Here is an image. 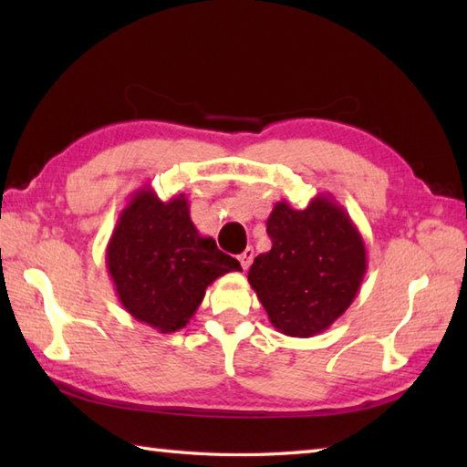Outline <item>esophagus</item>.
<instances>
[{"label": "esophagus", "mask_w": 467, "mask_h": 467, "mask_svg": "<svg viewBox=\"0 0 467 467\" xmlns=\"http://www.w3.org/2000/svg\"><path fill=\"white\" fill-rule=\"evenodd\" d=\"M253 259H254V251L251 249V246H246V249L239 254V261H241V265H243V269L246 271L251 266V263H253Z\"/></svg>", "instance_id": "esophagus-1"}]
</instances>
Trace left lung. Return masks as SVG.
<instances>
[{
	"mask_svg": "<svg viewBox=\"0 0 467 467\" xmlns=\"http://www.w3.org/2000/svg\"><path fill=\"white\" fill-rule=\"evenodd\" d=\"M271 251L254 259L249 283L276 331L313 337L329 329L359 293L367 271L363 236L327 194L296 211L276 202L266 218Z\"/></svg>",
	"mask_w": 467,
	"mask_h": 467,
	"instance_id": "obj_1",
	"label": "left lung"
}]
</instances>
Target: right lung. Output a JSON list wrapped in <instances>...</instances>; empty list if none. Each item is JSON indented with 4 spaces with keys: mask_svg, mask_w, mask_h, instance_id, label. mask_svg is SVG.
<instances>
[{
    "mask_svg": "<svg viewBox=\"0 0 467 467\" xmlns=\"http://www.w3.org/2000/svg\"><path fill=\"white\" fill-rule=\"evenodd\" d=\"M106 266L124 309L158 333L182 329L208 285L243 271L213 236L198 233L184 194L164 202L150 186L138 188L118 216Z\"/></svg>",
    "mask_w": 467,
    "mask_h": 467,
    "instance_id": "add662e5",
    "label": "right lung"
}]
</instances>
